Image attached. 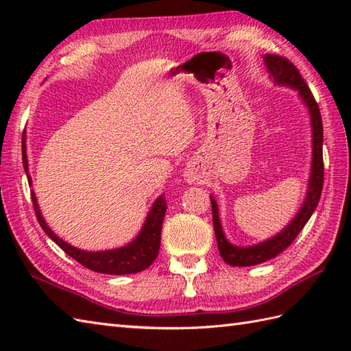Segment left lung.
<instances>
[{
  "label": "left lung",
  "instance_id": "8db88e82",
  "mask_svg": "<svg viewBox=\"0 0 351 351\" xmlns=\"http://www.w3.org/2000/svg\"><path fill=\"white\" fill-rule=\"evenodd\" d=\"M267 72L270 73V78L274 84L285 86L293 88L299 93L300 99L308 108L311 119V132H312V162H311V175L308 181L306 196H304L300 210L297 211L294 219L283 228L280 232L268 238L265 241H261L253 245H235L230 243L225 232H223L219 206L211 195V206H213V225L217 240L219 252L226 264L234 267H250L256 264H263L265 261L278 256L280 252L285 250L288 245L295 240V237L300 234V230L306 225L311 215L314 214L318 205V200L322 197L323 180H324V167H323V122L322 114L317 102L312 96L309 87L304 83L300 72L295 66L288 62L287 58L265 54L263 56Z\"/></svg>",
  "mask_w": 351,
  "mask_h": 351
}]
</instances>
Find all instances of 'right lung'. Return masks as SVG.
Listing matches in <instances>:
<instances>
[{
  "mask_svg": "<svg viewBox=\"0 0 351 351\" xmlns=\"http://www.w3.org/2000/svg\"><path fill=\"white\" fill-rule=\"evenodd\" d=\"M25 137L27 136H24V138H22V164H24L28 184L32 185L33 184L32 176L28 173ZM32 199H33L36 217L39 220V225L45 230V234H47L51 240L58 245V247L64 250V253H68L71 258L75 259L81 265L88 268V270L102 273V274H114V276L134 274V273L146 270V268L156 259V256H158L160 241H161V226H162L164 214H166V210H167L166 199L162 196H158L155 199L151 211H149L146 215L143 226H141L140 232L132 241L122 245V247L99 250V252H88L83 249H77L69 243L62 240L60 237L54 234V230H51L48 223L45 221L33 190H32Z\"/></svg>",
  "mask_w": 351,
  "mask_h": 351,
  "instance_id": "obj_1",
  "label": "right lung"
}]
</instances>
